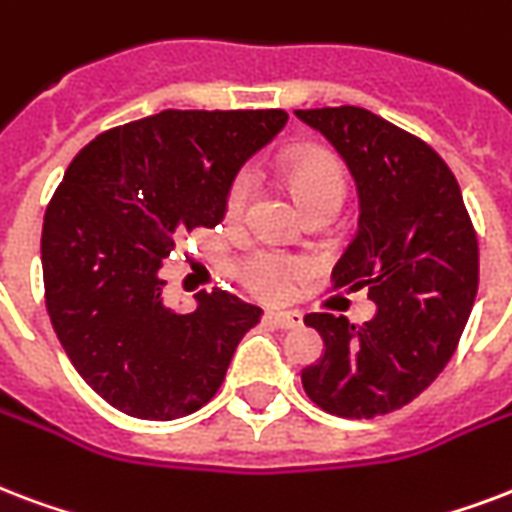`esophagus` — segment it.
<instances>
[{
    "instance_id": "obj_1",
    "label": "esophagus",
    "mask_w": 512,
    "mask_h": 512,
    "mask_svg": "<svg viewBox=\"0 0 512 512\" xmlns=\"http://www.w3.org/2000/svg\"><path fill=\"white\" fill-rule=\"evenodd\" d=\"M265 319L273 322L276 327H282V330H295V327L303 325V314L300 311H268Z\"/></svg>"
}]
</instances>
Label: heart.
<instances>
[{"label":"heart","instance_id":"1","mask_svg":"<svg viewBox=\"0 0 512 512\" xmlns=\"http://www.w3.org/2000/svg\"><path fill=\"white\" fill-rule=\"evenodd\" d=\"M287 182L300 204H308L314 198H335L341 201L346 190V174L338 158H333L325 150H303L292 155L287 161ZM252 190V177L239 174L236 182L230 185L228 193V214H241L249 201ZM303 273V263L298 257L260 249L255 255H249L241 263V276L252 292L263 298H284L292 287V279Z\"/></svg>","mask_w":512,"mask_h":512}]
</instances>
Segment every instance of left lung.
Instances as JSON below:
<instances>
[{"instance_id": "1", "label": "left lung", "mask_w": 512, "mask_h": 512, "mask_svg": "<svg viewBox=\"0 0 512 512\" xmlns=\"http://www.w3.org/2000/svg\"><path fill=\"white\" fill-rule=\"evenodd\" d=\"M349 166L357 236L335 287L376 303L365 325L308 314L325 354L300 373L306 395L343 419H373L419 397L454 357L478 292V239L454 174L429 144L362 107L295 109Z\"/></svg>"}]
</instances>
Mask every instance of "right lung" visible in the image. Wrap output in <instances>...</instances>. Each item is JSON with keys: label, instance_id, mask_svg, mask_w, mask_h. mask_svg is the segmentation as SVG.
<instances>
[{"label": "right lung", "instance_id": "add662e5", "mask_svg": "<svg viewBox=\"0 0 512 512\" xmlns=\"http://www.w3.org/2000/svg\"><path fill=\"white\" fill-rule=\"evenodd\" d=\"M284 126V109H166L96 136L66 169L42 225L45 303L66 357L117 411H198L260 322L217 287L174 314L161 268L185 233L220 225L241 166Z\"/></svg>", "mask_w": 512, "mask_h": 512}]
</instances>
